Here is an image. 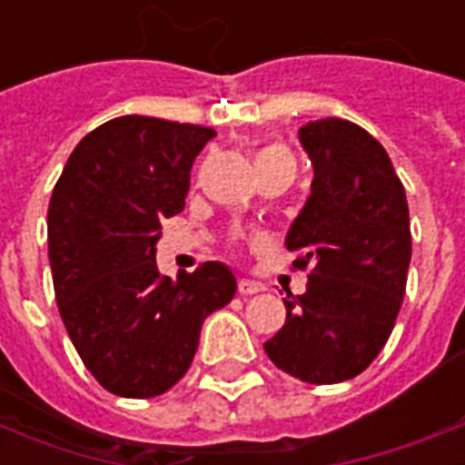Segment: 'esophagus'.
<instances>
[{
	"label": "esophagus",
	"instance_id": "esophagus-1",
	"mask_svg": "<svg viewBox=\"0 0 465 465\" xmlns=\"http://www.w3.org/2000/svg\"><path fill=\"white\" fill-rule=\"evenodd\" d=\"M259 292H263V283L249 282V279H242V282H239V293H242V296H253V293Z\"/></svg>",
	"mask_w": 465,
	"mask_h": 465
}]
</instances>
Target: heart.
<instances>
[{
	"label": "heart",
	"mask_w": 465,
	"mask_h": 465,
	"mask_svg": "<svg viewBox=\"0 0 465 465\" xmlns=\"http://www.w3.org/2000/svg\"><path fill=\"white\" fill-rule=\"evenodd\" d=\"M273 159H292V153L286 152L283 146H279V143H272V146H263L262 152L256 153V163L273 162Z\"/></svg>",
	"instance_id": "b5f03b06"
}]
</instances>
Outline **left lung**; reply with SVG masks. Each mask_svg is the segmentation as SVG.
<instances>
[{
    "mask_svg": "<svg viewBox=\"0 0 465 465\" xmlns=\"http://www.w3.org/2000/svg\"><path fill=\"white\" fill-rule=\"evenodd\" d=\"M313 163L312 196L286 233L302 296L286 292V323L263 343L269 359L306 383H341L386 346L406 293L409 203L389 153L346 119L299 129Z\"/></svg>",
    "mask_w": 465,
    "mask_h": 465,
    "instance_id": "1",
    "label": "left lung"
}]
</instances>
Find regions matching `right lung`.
Instances as JSON below:
<instances>
[{
  "mask_svg": "<svg viewBox=\"0 0 465 465\" xmlns=\"http://www.w3.org/2000/svg\"><path fill=\"white\" fill-rule=\"evenodd\" d=\"M209 126L116 116L76 143L49 202V266L76 353L106 391L152 399L189 371L203 319L232 302L219 262L162 276V222L183 209Z\"/></svg>",
  "mask_w": 465,
  "mask_h": 465,
  "instance_id": "obj_1",
  "label": "right lung"
}]
</instances>
